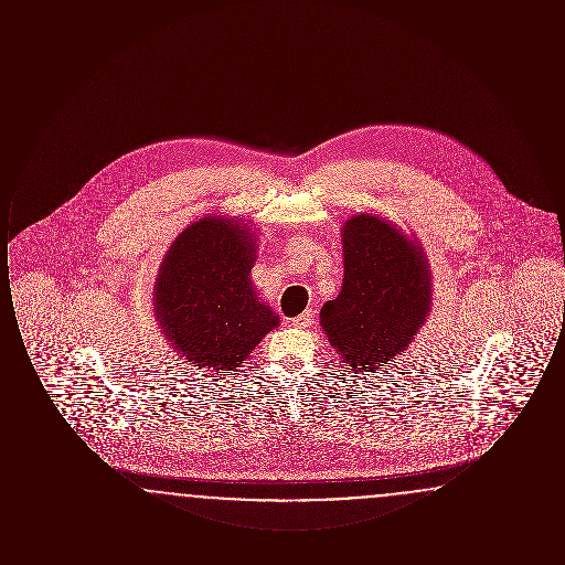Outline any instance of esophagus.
Wrapping results in <instances>:
<instances>
[{
  "label": "esophagus",
  "mask_w": 565,
  "mask_h": 565,
  "mask_svg": "<svg viewBox=\"0 0 565 565\" xmlns=\"http://www.w3.org/2000/svg\"><path fill=\"white\" fill-rule=\"evenodd\" d=\"M313 316H316V311H313V309H307L305 313H300L298 318L292 320V326H296V328H309L311 322H313Z\"/></svg>",
  "instance_id": "34e87169"
}]
</instances>
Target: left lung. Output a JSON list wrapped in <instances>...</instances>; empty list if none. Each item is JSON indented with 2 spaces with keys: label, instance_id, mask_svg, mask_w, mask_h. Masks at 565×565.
Listing matches in <instances>:
<instances>
[{
  "label": "left lung",
  "instance_id": "1",
  "mask_svg": "<svg viewBox=\"0 0 565 565\" xmlns=\"http://www.w3.org/2000/svg\"><path fill=\"white\" fill-rule=\"evenodd\" d=\"M341 295L320 311L323 334L355 375L406 353L431 311V270L415 235L383 215L343 222Z\"/></svg>",
  "mask_w": 565,
  "mask_h": 565
}]
</instances>
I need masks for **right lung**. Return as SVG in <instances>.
<instances>
[{
  "instance_id": "add662e5",
  "label": "right lung",
  "mask_w": 565,
  "mask_h": 565,
  "mask_svg": "<svg viewBox=\"0 0 565 565\" xmlns=\"http://www.w3.org/2000/svg\"><path fill=\"white\" fill-rule=\"evenodd\" d=\"M258 235L237 215L207 214L169 245L154 281V318L199 369L235 371L279 326L252 284Z\"/></svg>"
}]
</instances>
